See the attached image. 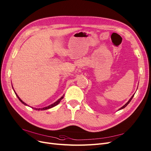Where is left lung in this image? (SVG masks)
I'll return each mask as SVG.
<instances>
[{
	"label": "left lung",
	"mask_w": 151,
	"mask_h": 151,
	"mask_svg": "<svg viewBox=\"0 0 151 151\" xmlns=\"http://www.w3.org/2000/svg\"><path fill=\"white\" fill-rule=\"evenodd\" d=\"M133 96H134V95H132V96H131V99H129V101H128V102H127V103H126V104H125V105H124V106H122V108H120V109H119V110H122V109H123V108H125V107H126V106H127V105H128V104H129V102H130V101H131V100H132V97H133Z\"/></svg>",
	"instance_id": "left-lung-1"
}]
</instances>
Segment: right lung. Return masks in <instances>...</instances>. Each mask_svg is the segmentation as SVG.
Returning a JSON list of instances; mask_svg holds the SVG:
<instances>
[{"label":"right lung","mask_w":151,"mask_h":151,"mask_svg":"<svg viewBox=\"0 0 151 151\" xmlns=\"http://www.w3.org/2000/svg\"><path fill=\"white\" fill-rule=\"evenodd\" d=\"M15 94H16V95H17V96L18 97V99H19V100L22 102V103L23 104H24V105H27L25 102H23L20 99V97L19 96L17 95V94L15 93ZM64 95L63 96H61V98H60L58 101H56V102H55V103L54 104H51V105H49V106H46V107H44V108H35V110H47V109H50V108H52V107H54V106H55L56 105H58L59 104V102L61 101V100L64 98Z\"/></svg>","instance_id":"obj_1"}]
</instances>
